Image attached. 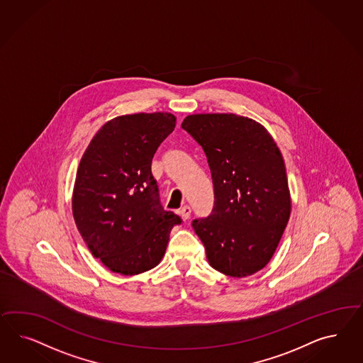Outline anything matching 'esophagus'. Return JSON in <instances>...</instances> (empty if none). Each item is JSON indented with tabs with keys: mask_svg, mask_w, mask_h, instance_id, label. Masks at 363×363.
<instances>
[{
	"mask_svg": "<svg viewBox=\"0 0 363 363\" xmlns=\"http://www.w3.org/2000/svg\"><path fill=\"white\" fill-rule=\"evenodd\" d=\"M178 214H179V217H181L182 220H189V218H190V214H191V209H190L189 206H184V208H181V209H179Z\"/></svg>",
	"mask_w": 363,
	"mask_h": 363,
	"instance_id": "esophagus-1",
	"label": "esophagus"
}]
</instances>
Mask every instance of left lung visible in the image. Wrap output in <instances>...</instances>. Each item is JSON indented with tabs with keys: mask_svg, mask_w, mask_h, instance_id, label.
Returning <instances> with one entry per match:
<instances>
[{
	"mask_svg": "<svg viewBox=\"0 0 363 363\" xmlns=\"http://www.w3.org/2000/svg\"><path fill=\"white\" fill-rule=\"evenodd\" d=\"M185 129L206 154L214 208L193 220L210 266L243 278L274 255L291 213L285 162L264 125L233 113L190 114Z\"/></svg>",
	"mask_w": 363,
	"mask_h": 363,
	"instance_id": "8db88e82",
	"label": "left lung"
}]
</instances>
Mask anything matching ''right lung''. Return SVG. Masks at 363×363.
Here are the masks:
<instances>
[{
    "label": "right lung",
    "instance_id": "add662e5",
    "mask_svg": "<svg viewBox=\"0 0 363 363\" xmlns=\"http://www.w3.org/2000/svg\"><path fill=\"white\" fill-rule=\"evenodd\" d=\"M166 111L118 116L94 134L78 165L72 210L89 250L113 273L137 275L165 255L181 218L160 205L152 160L176 128Z\"/></svg>",
    "mask_w": 363,
    "mask_h": 363
}]
</instances>
